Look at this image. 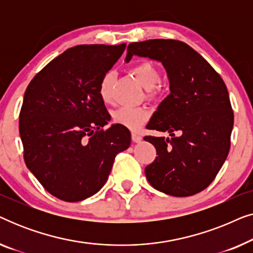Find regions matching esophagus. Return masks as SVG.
Masks as SVG:
<instances>
[{
	"instance_id": "obj_1",
	"label": "esophagus",
	"mask_w": 253,
	"mask_h": 253,
	"mask_svg": "<svg viewBox=\"0 0 253 253\" xmlns=\"http://www.w3.org/2000/svg\"><path fill=\"white\" fill-rule=\"evenodd\" d=\"M131 138H132V140L134 141V143H139V141L141 140V136H140V134H138V133H136V132L131 133Z\"/></svg>"
}]
</instances>
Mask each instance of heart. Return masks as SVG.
I'll use <instances>...</instances> for the list:
<instances>
[{
    "label": "heart",
    "mask_w": 253,
    "mask_h": 253,
    "mask_svg": "<svg viewBox=\"0 0 253 253\" xmlns=\"http://www.w3.org/2000/svg\"><path fill=\"white\" fill-rule=\"evenodd\" d=\"M131 72L146 89L155 87L160 81V71L151 62H140L131 68ZM113 83L114 72L107 71L100 79L98 92L100 99L105 103L113 100ZM113 122L130 130H138L150 119V112L144 107H120L112 113Z\"/></svg>",
    "instance_id": "b5f03b06"
}]
</instances>
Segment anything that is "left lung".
<instances>
[{"mask_svg": "<svg viewBox=\"0 0 253 253\" xmlns=\"http://www.w3.org/2000/svg\"><path fill=\"white\" fill-rule=\"evenodd\" d=\"M126 50V62L133 55L160 61L170 84V94L146 126L171 136L144 137L158 154L145 168L147 181L174 197L203 191L229 153L234 112L226 84L202 55L182 41L152 39L130 43Z\"/></svg>", "mask_w": 253, "mask_h": 253, "instance_id": "obj_1", "label": "left lung"}]
</instances>
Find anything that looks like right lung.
I'll return each instance as SVG.
<instances>
[{
  "label": "right lung",
  "mask_w": 253,
  "mask_h": 253,
  "mask_svg": "<svg viewBox=\"0 0 253 253\" xmlns=\"http://www.w3.org/2000/svg\"><path fill=\"white\" fill-rule=\"evenodd\" d=\"M126 44L69 48L34 76L19 113L27 168L50 195L81 202L105 185L131 133L113 124L98 86Z\"/></svg>",
  "instance_id": "add662e5"
}]
</instances>
